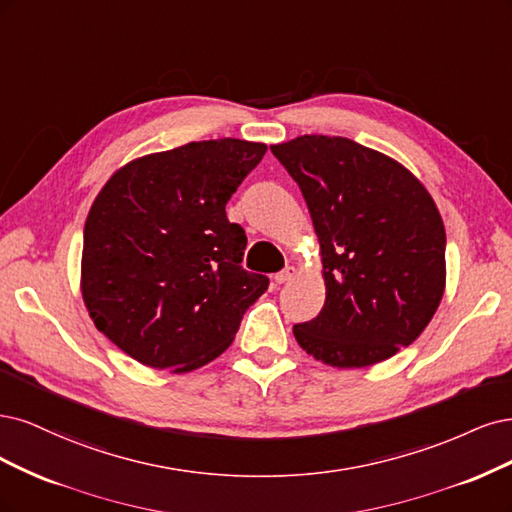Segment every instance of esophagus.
Returning a JSON list of instances; mask_svg holds the SVG:
<instances>
[{
  "mask_svg": "<svg viewBox=\"0 0 512 512\" xmlns=\"http://www.w3.org/2000/svg\"><path fill=\"white\" fill-rule=\"evenodd\" d=\"M295 274H298V270H295L293 266H287L285 270H280V272L274 276V280H276L278 285H285V283H289V280H291Z\"/></svg>",
  "mask_w": 512,
  "mask_h": 512,
  "instance_id": "esophagus-1",
  "label": "esophagus"
}]
</instances>
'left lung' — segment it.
I'll return each instance as SVG.
<instances>
[{
  "label": "left lung",
  "mask_w": 512,
  "mask_h": 512,
  "mask_svg": "<svg viewBox=\"0 0 512 512\" xmlns=\"http://www.w3.org/2000/svg\"><path fill=\"white\" fill-rule=\"evenodd\" d=\"M306 200L321 244L325 304L293 325L334 368H366L415 342L442 300L444 225L402 163L340 136L270 146Z\"/></svg>",
  "instance_id": "left-lung-1"
}]
</instances>
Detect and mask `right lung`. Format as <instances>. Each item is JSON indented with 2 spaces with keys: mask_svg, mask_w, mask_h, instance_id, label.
Wrapping results in <instances>:
<instances>
[{
  "mask_svg": "<svg viewBox=\"0 0 512 512\" xmlns=\"http://www.w3.org/2000/svg\"><path fill=\"white\" fill-rule=\"evenodd\" d=\"M266 151L236 138L189 142L129 161L97 193L80 289L123 353L180 374L232 344L270 280L240 266L246 236L225 204Z\"/></svg>",
  "mask_w": 512,
  "mask_h": 512,
  "instance_id": "right-lung-1",
  "label": "right lung"
}]
</instances>
